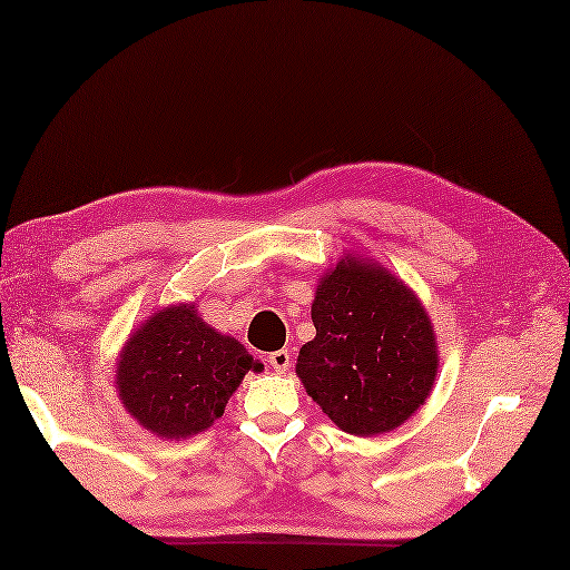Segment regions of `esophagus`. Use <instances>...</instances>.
<instances>
[{"label": "esophagus", "instance_id": "1", "mask_svg": "<svg viewBox=\"0 0 570 570\" xmlns=\"http://www.w3.org/2000/svg\"><path fill=\"white\" fill-rule=\"evenodd\" d=\"M269 365L278 374H284L288 367H292V353H288V350H276V353L269 355Z\"/></svg>", "mask_w": 570, "mask_h": 570}]
</instances>
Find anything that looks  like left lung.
I'll return each mask as SVG.
<instances>
[{
  "label": "left lung",
  "instance_id": "1",
  "mask_svg": "<svg viewBox=\"0 0 570 570\" xmlns=\"http://www.w3.org/2000/svg\"><path fill=\"white\" fill-rule=\"evenodd\" d=\"M316 337L301 347L296 372L337 429L386 433L414 414L439 370L426 311L377 264L337 262L311 308Z\"/></svg>",
  "mask_w": 570,
  "mask_h": 570
}]
</instances>
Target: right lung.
Wrapping results in <instances>:
<instances>
[{
    "label": "right lung",
    "instance_id": "obj_1",
    "mask_svg": "<svg viewBox=\"0 0 570 570\" xmlns=\"http://www.w3.org/2000/svg\"><path fill=\"white\" fill-rule=\"evenodd\" d=\"M249 370H262L235 337L205 325L193 306L156 313L129 337L117 367L119 396L144 429L186 439L223 416Z\"/></svg>",
    "mask_w": 570,
    "mask_h": 570
}]
</instances>
